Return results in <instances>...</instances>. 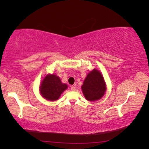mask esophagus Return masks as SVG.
<instances>
[{"instance_id":"34e87169","label":"esophagus","mask_w":149,"mask_h":149,"mask_svg":"<svg viewBox=\"0 0 149 149\" xmlns=\"http://www.w3.org/2000/svg\"><path fill=\"white\" fill-rule=\"evenodd\" d=\"M71 90L73 91H74L76 90V88L74 86H71Z\"/></svg>"}]
</instances>
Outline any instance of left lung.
Here are the masks:
<instances>
[{
    "instance_id": "left-lung-1",
    "label": "left lung",
    "mask_w": 149,
    "mask_h": 149,
    "mask_svg": "<svg viewBox=\"0 0 149 149\" xmlns=\"http://www.w3.org/2000/svg\"><path fill=\"white\" fill-rule=\"evenodd\" d=\"M81 89L88 101H94L101 99L105 94L106 88L100 72L95 69L90 72L84 81Z\"/></svg>"
}]
</instances>
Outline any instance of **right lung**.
<instances>
[{"label": "right lung", "instance_id": "right-lung-1", "mask_svg": "<svg viewBox=\"0 0 149 149\" xmlns=\"http://www.w3.org/2000/svg\"><path fill=\"white\" fill-rule=\"evenodd\" d=\"M67 88L68 86L63 84L58 76L55 74H48L42 81L40 91L44 98L52 101L58 100Z\"/></svg>", "mask_w": 149, "mask_h": 149}]
</instances>
